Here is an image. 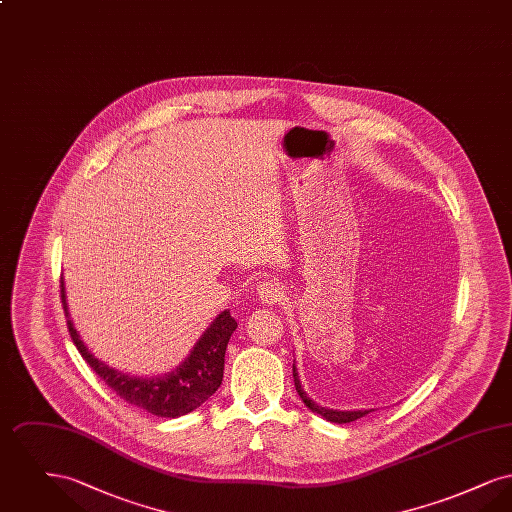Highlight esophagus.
<instances>
[{
    "label": "esophagus",
    "instance_id": "1",
    "mask_svg": "<svg viewBox=\"0 0 512 512\" xmlns=\"http://www.w3.org/2000/svg\"><path fill=\"white\" fill-rule=\"evenodd\" d=\"M257 295L265 305H278L286 299V292L276 280H267L257 286Z\"/></svg>",
    "mask_w": 512,
    "mask_h": 512
}]
</instances>
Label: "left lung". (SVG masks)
<instances>
[{
    "label": "left lung",
    "mask_w": 512,
    "mask_h": 512,
    "mask_svg": "<svg viewBox=\"0 0 512 512\" xmlns=\"http://www.w3.org/2000/svg\"><path fill=\"white\" fill-rule=\"evenodd\" d=\"M293 384H295V390L299 393L301 401L305 403V407H307L309 411H313V413L320 414V416H322L324 420H328V422L347 424V422H353V420H357V418H363L365 414L370 413V411H374V409H361V411H334V409H326V407L318 405L317 401H313V399L307 395V391L303 390L295 365H293Z\"/></svg>",
    "instance_id": "left-lung-1"
}]
</instances>
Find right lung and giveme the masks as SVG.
<instances>
[{"label": "right lung", "instance_id": "add662e5", "mask_svg": "<svg viewBox=\"0 0 512 512\" xmlns=\"http://www.w3.org/2000/svg\"><path fill=\"white\" fill-rule=\"evenodd\" d=\"M61 299L67 315V326L76 349L80 351L84 361L96 370L99 378L126 403L155 416L178 418L201 407L215 391L219 390L224 374L226 345L234 330L238 328V322L232 318L228 309L222 311L219 317L207 326V330L195 341L190 355L176 368H172L171 372L157 376H132L99 361L82 341L71 320L63 278Z\"/></svg>", "mask_w": 512, "mask_h": 512}]
</instances>
